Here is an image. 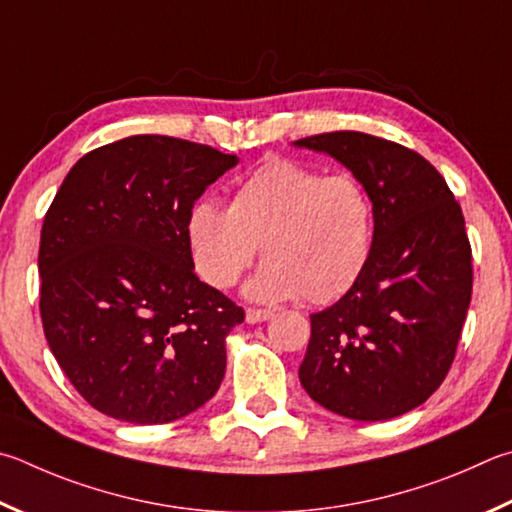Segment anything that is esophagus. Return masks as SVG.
<instances>
[{
	"label": "esophagus",
	"instance_id": "obj_1",
	"mask_svg": "<svg viewBox=\"0 0 512 512\" xmlns=\"http://www.w3.org/2000/svg\"><path fill=\"white\" fill-rule=\"evenodd\" d=\"M273 311L271 309H248L246 311V322L250 324H259V322H266L271 318Z\"/></svg>",
	"mask_w": 512,
	"mask_h": 512
}]
</instances>
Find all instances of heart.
Here are the masks:
<instances>
[{
    "label": "heart",
    "instance_id": "obj_1",
    "mask_svg": "<svg viewBox=\"0 0 512 512\" xmlns=\"http://www.w3.org/2000/svg\"><path fill=\"white\" fill-rule=\"evenodd\" d=\"M374 203L349 174L322 176L291 159H271L239 181L230 208L197 201L185 224L194 271L212 288L248 282L255 300L327 304L358 282L374 248Z\"/></svg>",
    "mask_w": 512,
    "mask_h": 512
}]
</instances>
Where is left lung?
<instances>
[{"label":"left lung","mask_w":512,"mask_h":512,"mask_svg":"<svg viewBox=\"0 0 512 512\" xmlns=\"http://www.w3.org/2000/svg\"><path fill=\"white\" fill-rule=\"evenodd\" d=\"M340 161L374 203V248L349 291L311 315L300 383L353 421L414 410L448 376L472 295V248L454 194L410 147L362 132L295 141Z\"/></svg>","instance_id":"8db88e82"}]
</instances>
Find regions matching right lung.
<instances>
[{"mask_svg":"<svg viewBox=\"0 0 512 512\" xmlns=\"http://www.w3.org/2000/svg\"><path fill=\"white\" fill-rule=\"evenodd\" d=\"M235 154L174 136L102 145L46 210L40 315L55 360L98 412L159 425L210 401L244 309L194 273L185 224Z\"/></svg>","mask_w":512,"mask_h":512,"instance_id":"add662e5","label":"right lung"}]
</instances>
